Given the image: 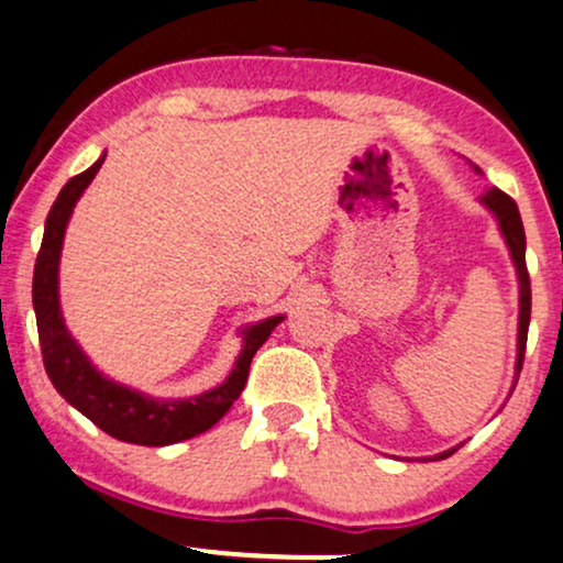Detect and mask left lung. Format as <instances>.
Returning <instances> with one entry per match:
<instances>
[{
    "label": "left lung",
    "instance_id": "obj_1",
    "mask_svg": "<svg viewBox=\"0 0 563 563\" xmlns=\"http://www.w3.org/2000/svg\"><path fill=\"white\" fill-rule=\"evenodd\" d=\"M476 172H482V169L476 167ZM482 203L489 208V211L494 213V219H497L501 236H505L509 254H512L517 280H520V319H517V365H515L517 376H520L522 357H526L528 324H530V275H528V265H526V229H522V219H520V211H517V203L509 198L507 192L492 187V190H486L482 195ZM453 453H455V448H451V451H445V453L432 455V461L434 459L443 461Z\"/></svg>",
    "mask_w": 563,
    "mask_h": 563
}]
</instances>
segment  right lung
Wrapping results in <instances>:
<instances>
[{"mask_svg": "<svg viewBox=\"0 0 563 563\" xmlns=\"http://www.w3.org/2000/svg\"><path fill=\"white\" fill-rule=\"evenodd\" d=\"M104 156L92 167L71 177L62 187L56 203L51 206L43 244L35 260L33 273V309L37 321V336H41L43 365L51 384L74 409L100 427L102 432L123 443H136L148 448H162L183 443L195 434L211 430L219 419L231 409V404L244 391L246 376L254 352H257L273 329L286 317H269L265 321L244 329V344L239 352L234 371L221 386L211 391L190 396V399H154L129 386L104 378L100 371L89 363V357L74 342L69 329L64 324L62 306H58V260H62V244L66 223L71 219L74 206L100 172Z\"/></svg>", "mask_w": 563, "mask_h": 563, "instance_id": "right-lung-1", "label": "right lung"}]
</instances>
